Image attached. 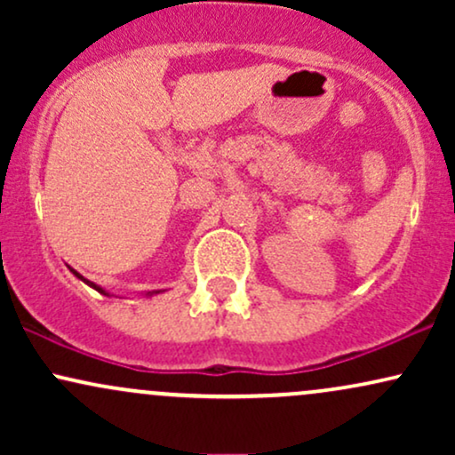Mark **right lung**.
<instances>
[{
  "label": "right lung",
  "instance_id": "add662e5",
  "mask_svg": "<svg viewBox=\"0 0 455 455\" xmlns=\"http://www.w3.org/2000/svg\"><path fill=\"white\" fill-rule=\"evenodd\" d=\"M72 274H75V275H78L75 269H72ZM78 278H81V280H85V278H83V275H78ZM85 282H87V284H90V286H93V289H96V291H100V293H104V291H102V289H98V286H96V284H93V282H90V280H85Z\"/></svg>",
  "mask_w": 455,
  "mask_h": 455
}]
</instances>
